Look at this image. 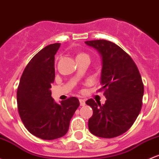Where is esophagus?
<instances>
[{"instance_id": "1", "label": "esophagus", "mask_w": 159, "mask_h": 159, "mask_svg": "<svg viewBox=\"0 0 159 159\" xmlns=\"http://www.w3.org/2000/svg\"><path fill=\"white\" fill-rule=\"evenodd\" d=\"M79 102H80V105L81 106H84L85 105V100L84 99H80Z\"/></svg>"}]
</instances>
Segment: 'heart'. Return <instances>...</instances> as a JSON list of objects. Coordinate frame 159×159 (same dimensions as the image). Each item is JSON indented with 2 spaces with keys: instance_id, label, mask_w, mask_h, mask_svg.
I'll use <instances>...</instances> for the list:
<instances>
[{
  "instance_id": "obj_1",
  "label": "heart",
  "mask_w": 159,
  "mask_h": 159,
  "mask_svg": "<svg viewBox=\"0 0 159 159\" xmlns=\"http://www.w3.org/2000/svg\"><path fill=\"white\" fill-rule=\"evenodd\" d=\"M85 56H88V54H86V53H79V54H78V55H77V57H85Z\"/></svg>"
}]
</instances>
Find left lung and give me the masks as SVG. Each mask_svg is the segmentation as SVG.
<instances>
[{"instance_id":"left-lung-1","label":"left lung","mask_w":159,"mask_h":159,"mask_svg":"<svg viewBox=\"0 0 159 159\" xmlns=\"http://www.w3.org/2000/svg\"><path fill=\"white\" fill-rule=\"evenodd\" d=\"M102 56V88L106 103L93 99L86 101L93 116L88 128L93 135L113 138L128 130L140 112L144 86L138 68L130 56L115 43L106 40L85 41Z\"/></svg>"}]
</instances>
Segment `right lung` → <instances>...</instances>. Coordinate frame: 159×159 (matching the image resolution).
Returning <instances> with one entry per match:
<instances>
[{
	"mask_svg": "<svg viewBox=\"0 0 159 159\" xmlns=\"http://www.w3.org/2000/svg\"><path fill=\"white\" fill-rule=\"evenodd\" d=\"M60 43L45 47L29 61L17 89V106L22 123L32 135L42 139H55L68 132L71 118L80 105L71 97L60 103L51 97L54 82V59Z\"/></svg>",
	"mask_w": 159,
	"mask_h": 159,
	"instance_id": "1",
	"label": "right lung"
}]
</instances>
